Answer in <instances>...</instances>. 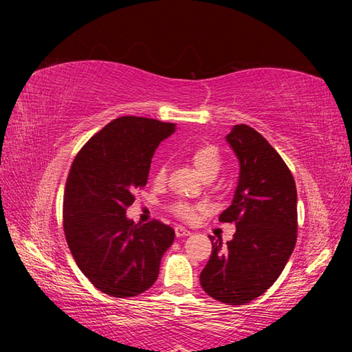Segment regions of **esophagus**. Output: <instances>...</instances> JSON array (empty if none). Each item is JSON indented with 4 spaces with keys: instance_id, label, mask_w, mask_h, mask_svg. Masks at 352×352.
Masks as SVG:
<instances>
[{
    "instance_id": "34e87169",
    "label": "esophagus",
    "mask_w": 352,
    "mask_h": 352,
    "mask_svg": "<svg viewBox=\"0 0 352 352\" xmlns=\"http://www.w3.org/2000/svg\"><path fill=\"white\" fill-rule=\"evenodd\" d=\"M175 236L177 237H186V236H190V231L188 228H184L182 226H177L175 227Z\"/></svg>"
}]
</instances>
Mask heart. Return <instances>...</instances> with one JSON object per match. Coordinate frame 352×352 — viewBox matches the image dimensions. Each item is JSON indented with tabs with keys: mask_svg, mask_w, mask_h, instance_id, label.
Instances as JSON below:
<instances>
[{
	"mask_svg": "<svg viewBox=\"0 0 352 352\" xmlns=\"http://www.w3.org/2000/svg\"><path fill=\"white\" fill-rule=\"evenodd\" d=\"M189 160L193 164L199 175L204 178L206 182H210L213 178L219 174L222 168V154L221 149L214 144H201L197 148H193L189 154ZM166 164L159 163L155 168L154 180L155 183H164L166 182ZM170 212L180 219L190 221L195 218L198 210H201V206L198 204H189L184 203V201H175L174 204H170Z\"/></svg>",
	"mask_w": 352,
	"mask_h": 352,
	"instance_id": "b5f03b06",
	"label": "heart"
}]
</instances>
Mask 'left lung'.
Returning a JSON list of instances; mask_svg holds the SVG:
<instances>
[{"instance_id": "1", "label": "left lung", "mask_w": 352, "mask_h": 352, "mask_svg": "<svg viewBox=\"0 0 352 352\" xmlns=\"http://www.w3.org/2000/svg\"><path fill=\"white\" fill-rule=\"evenodd\" d=\"M227 142L241 172L233 203L219 221L234 222L236 233L227 246L210 236L213 250L199 281L213 300L243 305L272 286L294 252L296 186L281 155L251 126L234 125Z\"/></svg>"}]
</instances>
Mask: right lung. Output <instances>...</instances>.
<instances>
[{
	"label": "right lung",
	"instance_id": "add662e5",
	"mask_svg": "<svg viewBox=\"0 0 352 352\" xmlns=\"http://www.w3.org/2000/svg\"><path fill=\"white\" fill-rule=\"evenodd\" d=\"M170 122L122 116L86 142L74 159L63 195V230L74 260L94 286L115 298L138 296L159 276L175 231L157 219L125 216L133 192L148 182L154 151Z\"/></svg>",
	"mask_w": 352,
	"mask_h": 352
}]
</instances>
